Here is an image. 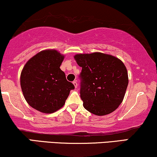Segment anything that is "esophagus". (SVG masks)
Returning <instances> with one entry per match:
<instances>
[{"label": "esophagus", "mask_w": 157, "mask_h": 157, "mask_svg": "<svg viewBox=\"0 0 157 157\" xmlns=\"http://www.w3.org/2000/svg\"><path fill=\"white\" fill-rule=\"evenodd\" d=\"M73 85H74L75 88H77V86H78V84H77L76 81H74V82H73Z\"/></svg>", "instance_id": "esophagus-1"}]
</instances>
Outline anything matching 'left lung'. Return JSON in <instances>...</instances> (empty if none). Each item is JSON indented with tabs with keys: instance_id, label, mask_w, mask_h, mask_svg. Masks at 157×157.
<instances>
[{
	"instance_id": "left-lung-1",
	"label": "left lung",
	"mask_w": 157,
	"mask_h": 157,
	"mask_svg": "<svg viewBox=\"0 0 157 157\" xmlns=\"http://www.w3.org/2000/svg\"><path fill=\"white\" fill-rule=\"evenodd\" d=\"M82 67L80 96L85 109L97 116L112 113L119 107L128 85L125 65L112 55L94 52L74 56Z\"/></svg>"
}]
</instances>
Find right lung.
I'll use <instances>...</instances> for the list:
<instances>
[{"instance_id":"obj_1","label":"right lung","mask_w":157,"mask_h":157,"mask_svg":"<svg viewBox=\"0 0 157 157\" xmlns=\"http://www.w3.org/2000/svg\"><path fill=\"white\" fill-rule=\"evenodd\" d=\"M64 56L56 50H44L30 58L23 67L20 84L28 103L38 111L51 113L65 104L75 86L59 68Z\"/></svg>"}]
</instances>
